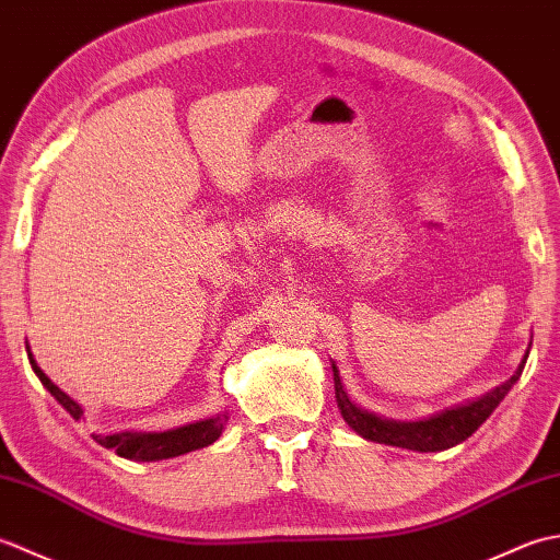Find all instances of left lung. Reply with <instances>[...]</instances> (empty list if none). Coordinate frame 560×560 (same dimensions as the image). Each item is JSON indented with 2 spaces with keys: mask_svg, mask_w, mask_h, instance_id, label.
<instances>
[{
  "mask_svg": "<svg viewBox=\"0 0 560 560\" xmlns=\"http://www.w3.org/2000/svg\"><path fill=\"white\" fill-rule=\"evenodd\" d=\"M525 363H527V355L522 359L515 375L510 377L508 383L495 387L479 401H471V404H467V407L450 409L445 413L433 416V419L416 421V423L387 421V419H380V416H375V413H368V411L359 409L349 399L347 392H343L337 365H331V368H335V392H337L341 416L355 433L363 435L365 440H373V443H385V445L419 450V452H435V450H447L452 445H457V443H462V440H467L474 431H477V428L493 413L498 404L503 401L510 387L517 383Z\"/></svg>",
  "mask_w": 560,
  "mask_h": 560,
  "instance_id": "obj_1",
  "label": "left lung"
}]
</instances>
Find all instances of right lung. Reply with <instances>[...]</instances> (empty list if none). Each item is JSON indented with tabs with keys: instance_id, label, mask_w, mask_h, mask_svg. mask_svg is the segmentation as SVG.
<instances>
[{
	"instance_id": "1",
	"label": "right lung",
	"mask_w": 560,
	"mask_h": 560,
	"mask_svg": "<svg viewBox=\"0 0 560 560\" xmlns=\"http://www.w3.org/2000/svg\"><path fill=\"white\" fill-rule=\"evenodd\" d=\"M28 359H31L33 373L40 377V383L47 387V392H50V395L79 421L83 413L79 404L69 395H65V392L59 389L52 380L40 371L31 353H28ZM225 419H229V416L223 413V416H217V419L189 423V425L175 428V431H165V433H115V435H93V438H96L103 447L113 450L115 455H120L125 459L156 462V459L177 457V455H185V452L211 445L213 440H219Z\"/></svg>"
}]
</instances>
